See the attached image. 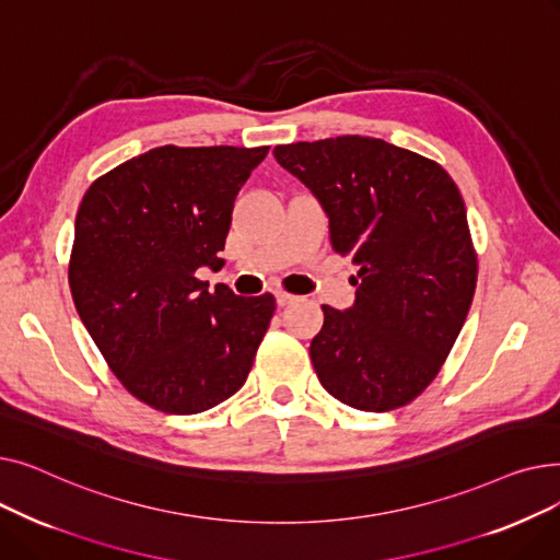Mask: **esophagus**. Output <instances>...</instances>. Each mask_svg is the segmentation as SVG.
I'll return each instance as SVG.
<instances>
[{"instance_id": "1", "label": "esophagus", "mask_w": 560, "mask_h": 560, "mask_svg": "<svg viewBox=\"0 0 560 560\" xmlns=\"http://www.w3.org/2000/svg\"><path fill=\"white\" fill-rule=\"evenodd\" d=\"M275 298H277V304H279V306H288V304H292V302L298 300L295 295H290V292H283V290H277Z\"/></svg>"}]
</instances>
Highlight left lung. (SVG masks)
I'll return each mask as SVG.
<instances>
[{
    "mask_svg": "<svg viewBox=\"0 0 560 560\" xmlns=\"http://www.w3.org/2000/svg\"><path fill=\"white\" fill-rule=\"evenodd\" d=\"M317 197L331 245L359 265L357 302L322 306L311 342L319 384L342 404L386 413L438 376L477 288L463 197L431 159L368 136L275 147Z\"/></svg>",
    "mask_w": 560,
    "mask_h": 560,
    "instance_id": "obj_1",
    "label": "left lung"
}]
</instances>
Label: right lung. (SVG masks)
Here are the masks:
<instances>
[{
	"label": "right lung",
	"instance_id": "obj_1",
	"mask_svg": "<svg viewBox=\"0 0 560 560\" xmlns=\"http://www.w3.org/2000/svg\"><path fill=\"white\" fill-rule=\"evenodd\" d=\"M270 147H174L133 156L85 190L70 290L83 327L120 384L172 416L238 393L275 298L199 281L224 249L233 201Z\"/></svg>",
	"mask_w": 560,
	"mask_h": 560
}]
</instances>
